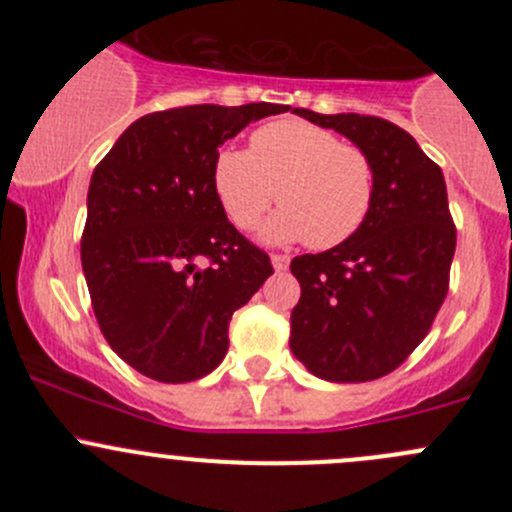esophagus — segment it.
<instances>
[{
  "label": "esophagus",
  "instance_id": "obj_1",
  "mask_svg": "<svg viewBox=\"0 0 512 512\" xmlns=\"http://www.w3.org/2000/svg\"><path fill=\"white\" fill-rule=\"evenodd\" d=\"M270 262H272V267H275L277 272H285L289 267V257L287 255H272Z\"/></svg>",
  "mask_w": 512,
  "mask_h": 512
}]
</instances>
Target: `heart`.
<instances>
[{"label":"heart","instance_id":"b5f03b06","mask_svg":"<svg viewBox=\"0 0 512 512\" xmlns=\"http://www.w3.org/2000/svg\"><path fill=\"white\" fill-rule=\"evenodd\" d=\"M213 190L232 225L250 230L277 203L262 227L267 242H302L329 250L364 225L374 203V165L332 131L282 118L250 136V151L220 148Z\"/></svg>","mask_w":512,"mask_h":512}]
</instances>
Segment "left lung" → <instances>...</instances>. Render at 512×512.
Returning <instances> with one entry per match:
<instances>
[{
	"mask_svg": "<svg viewBox=\"0 0 512 512\" xmlns=\"http://www.w3.org/2000/svg\"><path fill=\"white\" fill-rule=\"evenodd\" d=\"M294 113L342 133L369 156L374 203L347 242L289 265L302 287L289 349L324 381L381 379L423 342L446 299L456 252L446 180L396 123L359 113Z\"/></svg>",
	"mask_w": 512,
	"mask_h": 512,
	"instance_id": "left-lung-1",
	"label": "left lung"
}]
</instances>
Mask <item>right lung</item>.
<instances>
[{
  "instance_id": "obj_1",
  "label": "right lung",
  "mask_w": 512,
  "mask_h": 512,
  "mask_svg": "<svg viewBox=\"0 0 512 512\" xmlns=\"http://www.w3.org/2000/svg\"><path fill=\"white\" fill-rule=\"evenodd\" d=\"M280 103L148 113L96 165L81 267L103 337L148 379H203L227 354L232 312L272 275L270 257L227 220L213 160Z\"/></svg>"
}]
</instances>
